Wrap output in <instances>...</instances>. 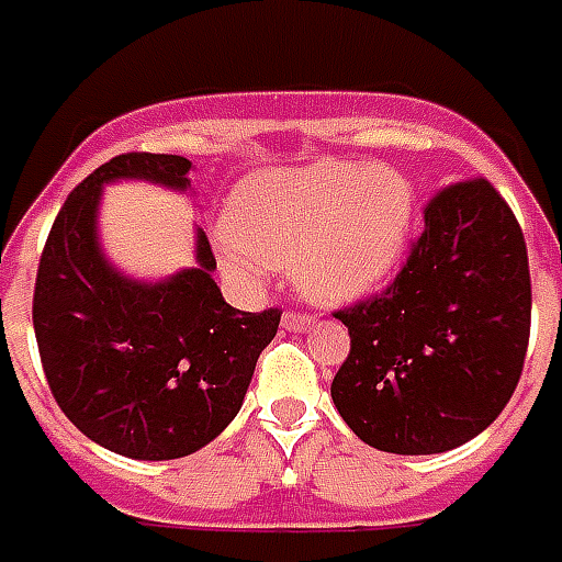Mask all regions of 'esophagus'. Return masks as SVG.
<instances>
[{
	"mask_svg": "<svg viewBox=\"0 0 562 562\" xmlns=\"http://www.w3.org/2000/svg\"><path fill=\"white\" fill-rule=\"evenodd\" d=\"M281 324H284V329H290V333H308V329L314 326V321H312V317H305V314L288 312V314H284V321H281Z\"/></svg>",
	"mask_w": 562,
	"mask_h": 562,
	"instance_id": "esophagus-1",
	"label": "esophagus"
}]
</instances>
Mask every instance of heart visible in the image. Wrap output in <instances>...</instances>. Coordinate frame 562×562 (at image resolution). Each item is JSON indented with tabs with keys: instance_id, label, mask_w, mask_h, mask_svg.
Segmentation results:
<instances>
[{
	"instance_id": "b5f03b06",
	"label": "heart",
	"mask_w": 562,
	"mask_h": 562,
	"mask_svg": "<svg viewBox=\"0 0 562 562\" xmlns=\"http://www.w3.org/2000/svg\"><path fill=\"white\" fill-rule=\"evenodd\" d=\"M224 226L221 260L233 274L290 266L312 302L351 305L384 288L405 260L415 190L384 166L321 160L238 184Z\"/></svg>"
}]
</instances>
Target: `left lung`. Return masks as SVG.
Instances as JSON below:
<instances>
[{"label":"left lung","mask_w":562,"mask_h":562,"mask_svg":"<svg viewBox=\"0 0 562 562\" xmlns=\"http://www.w3.org/2000/svg\"><path fill=\"white\" fill-rule=\"evenodd\" d=\"M387 293L336 317L351 353L333 378L348 427L378 451L445 453L512 400L529 341L527 241L484 178L441 190Z\"/></svg>","instance_id":"8db88e82"}]
</instances>
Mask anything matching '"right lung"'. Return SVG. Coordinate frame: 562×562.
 <instances>
[{"mask_svg": "<svg viewBox=\"0 0 562 562\" xmlns=\"http://www.w3.org/2000/svg\"><path fill=\"white\" fill-rule=\"evenodd\" d=\"M193 162L121 154L83 178L59 209L38 262L33 326L54 400L87 439L133 460H178L238 415L254 366L281 312H238L224 300L205 233L196 262L160 281L121 272L99 238L114 181L190 190Z\"/></svg>", "mask_w": 562, "mask_h": 562, "instance_id": "add662e5", "label": "right lung"}]
</instances>
